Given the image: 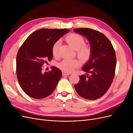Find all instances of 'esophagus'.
I'll use <instances>...</instances> for the list:
<instances>
[{"instance_id":"1","label":"esophagus","mask_w":133,"mask_h":133,"mask_svg":"<svg viewBox=\"0 0 133 133\" xmlns=\"http://www.w3.org/2000/svg\"><path fill=\"white\" fill-rule=\"evenodd\" d=\"M70 74L69 73H66V72H64V71H63V75H69Z\"/></svg>"}]
</instances>
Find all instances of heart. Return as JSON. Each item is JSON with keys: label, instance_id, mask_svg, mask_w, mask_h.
<instances>
[{"label": "heart", "instance_id": "heart-1", "mask_svg": "<svg viewBox=\"0 0 133 133\" xmlns=\"http://www.w3.org/2000/svg\"><path fill=\"white\" fill-rule=\"evenodd\" d=\"M66 42L76 51L78 57L83 61L85 62L89 59L91 55V49L89 45L84 44V38L78 34H71L65 38ZM60 42L58 41L55 42L51 48V53L54 56H57L58 53ZM80 62L78 59H64L57 64L58 67L63 71L70 73L79 67Z\"/></svg>", "mask_w": 133, "mask_h": 133}]
</instances>
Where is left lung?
Here are the masks:
<instances>
[{"instance_id": "8db88e82", "label": "left lung", "mask_w": 133, "mask_h": 133, "mask_svg": "<svg viewBox=\"0 0 133 133\" xmlns=\"http://www.w3.org/2000/svg\"><path fill=\"white\" fill-rule=\"evenodd\" d=\"M74 31L87 38L91 49V57L82 68L87 73L79 76L75 89L81 97L96 100L105 94L113 80L116 63L115 50L109 40L98 31L89 28Z\"/></svg>"}]
</instances>
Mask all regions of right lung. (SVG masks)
Wrapping results in <instances>:
<instances>
[{
  "mask_svg": "<svg viewBox=\"0 0 133 133\" xmlns=\"http://www.w3.org/2000/svg\"><path fill=\"white\" fill-rule=\"evenodd\" d=\"M66 29H42L27 38L18 52L16 60L17 75L20 86L30 97L43 99L50 95L62 76L61 70L55 66L43 72L42 66L53 57V44L69 33Z\"/></svg>",
  "mask_w": 133,
  "mask_h": 133,
  "instance_id": "obj_1",
  "label": "right lung"
}]
</instances>
